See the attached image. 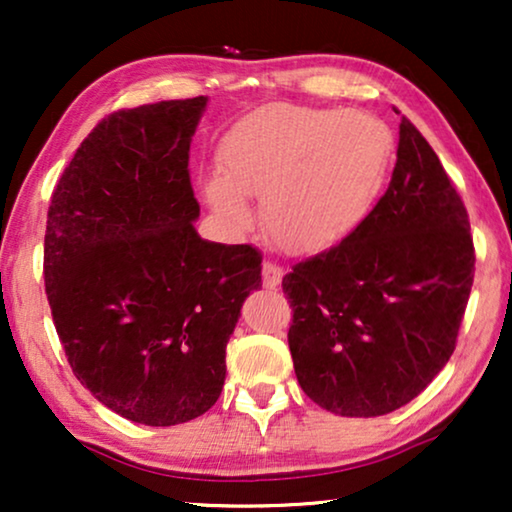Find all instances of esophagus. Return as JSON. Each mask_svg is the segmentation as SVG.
I'll use <instances>...</instances> for the list:
<instances>
[{
    "label": "esophagus",
    "mask_w": 512,
    "mask_h": 512,
    "mask_svg": "<svg viewBox=\"0 0 512 512\" xmlns=\"http://www.w3.org/2000/svg\"><path fill=\"white\" fill-rule=\"evenodd\" d=\"M279 282H282V268L277 263L265 261L263 263V286L265 289H277Z\"/></svg>",
    "instance_id": "esophagus-1"
}]
</instances>
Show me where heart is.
Instances as JSON below:
<instances>
[{
	"label": "heart",
	"instance_id": "heart-1",
	"mask_svg": "<svg viewBox=\"0 0 512 512\" xmlns=\"http://www.w3.org/2000/svg\"><path fill=\"white\" fill-rule=\"evenodd\" d=\"M394 137L380 118L272 104L221 139L219 177L205 198L230 226H244V198L261 200V221L279 247L319 251L347 237L373 207Z\"/></svg>",
	"mask_w": 512,
	"mask_h": 512
}]
</instances>
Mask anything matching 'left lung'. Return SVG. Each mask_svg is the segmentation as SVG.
I'll return each instance as SVG.
<instances>
[{
	"label": "left lung",
	"mask_w": 512,
	"mask_h": 512,
	"mask_svg": "<svg viewBox=\"0 0 512 512\" xmlns=\"http://www.w3.org/2000/svg\"><path fill=\"white\" fill-rule=\"evenodd\" d=\"M475 249L464 200L403 116L389 188L335 247L282 279L300 387L342 417H380L422 394L457 347Z\"/></svg>",
	"instance_id": "left-lung-1"
}]
</instances>
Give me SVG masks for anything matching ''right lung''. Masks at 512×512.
<instances>
[{
  "mask_svg": "<svg viewBox=\"0 0 512 512\" xmlns=\"http://www.w3.org/2000/svg\"><path fill=\"white\" fill-rule=\"evenodd\" d=\"M207 97L102 118L65 167L48 207L44 282L76 380L146 426L212 408L244 298L261 289V251L195 233L188 174Z\"/></svg>",
  "mask_w": 512,
  "mask_h": 512,
  "instance_id": "right-lung-1",
  "label": "right lung"
}]
</instances>
